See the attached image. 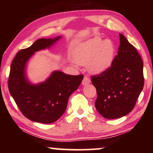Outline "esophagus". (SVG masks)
Wrapping results in <instances>:
<instances>
[{"mask_svg": "<svg viewBox=\"0 0 153 153\" xmlns=\"http://www.w3.org/2000/svg\"><path fill=\"white\" fill-rule=\"evenodd\" d=\"M90 82H91V81H90L89 77H87V76H85L84 77V79H83V80H82V85H84V86H86V85L89 84Z\"/></svg>", "mask_w": 153, "mask_h": 153, "instance_id": "esophagus-1", "label": "esophagus"}]
</instances>
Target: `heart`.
Returning a JSON list of instances; mask_svg holds the SVG:
<instances>
[{
    "instance_id": "1",
    "label": "heart",
    "mask_w": 153,
    "mask_h": 153,
    "mask_svg": "<svg viewBox=\"0 0 153 153\" xmlns=\"http://www.w3.org/2000/svg\"><path fill=\"white\" fill-rule=\"evenodd\" d=\"M115 53L112 41L94 37L77 46L74 51L73 59L79 65L87 66L90 73L100 74L111 66Z\"/></svg>"
}]
</instances>
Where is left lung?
<instances>
[{"mask_svg": "<svg viewBox=\"0 0 153 153\" xmlns=\"http://www.w3.org/2000/svg\"><path fill=\"white\" fill-rule=\"evenodd\" d=\"M120 45L111 66L100 75L92 76L97 89L95 107L106 119L128 115L135 107L144 86L143 62L135 47L120 33Z\"/></svg>", "mask_w": 153, "mask_h": 153, "instance_id": "1", "label": "left lung"}]
</instances>
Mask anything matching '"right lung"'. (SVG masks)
Wrapping results in <instances>:
<instances>
[{
  "instance_id": "obj_1",
  "label": "right lung",
  "mask_w": 153,
  "mask_h": 153,
  "mask_svg": "<svg viewBox=\"0 0 153 153\" xmlns=\"http://www.w3.org/2000/svg\"><path fill=\"white\" fill-rule=\"evenodd\" d=\"M40 38L17 53L11 65L8 86L21 112L30 120L51 123L66 110L70 95L78 88L84 76H71L54 71L45 81L34 84L27 77V63L36 52L51 48L61 39Z\"/></svg>"
}]
</instances>
